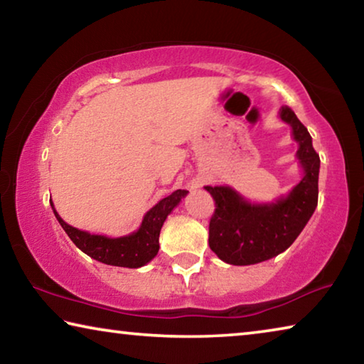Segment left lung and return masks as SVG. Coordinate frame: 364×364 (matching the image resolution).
I'll return each instance as SVG.
<instances>
[{
  "label": "left lung",
  "instance_id": "8db88e82",
  "mask_svg": "<svg viewBox=\"0 0 364 364\" xmlns=\"http://www.w3.org/2000/svg\"><path fill=\"white\" fill-rule=\"evenodd\" d=\"M279 117L292 128L304 168V178L291 193L271 204H250L230 186H205L215 200L208 245L230 264H255L279 255L291 247L318 205L319 156L310 133L291 107L282 106Z\"/></svg>",
  "mask_w": 364,
  "mask_h": 364
}]
</instances>
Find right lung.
Segmentation results:
<instances>
[{
	"label": "right lung",
	"mask_w": 364,
	"mask_h": 364,
	"mask_svg": "<svg viewBox=\"0 0 364 364\" xmlns=\"http://www.w3.org/2000/svg\"><path fill=\"white\" fill-rule=\"evenodd\" d=\"M188 191L176 189L175 193L164 197L159 204L154 205L149 212L144 215L143 223L139 230L128 236L122 237H107L102 234H90L82 230H77L59 217L53 202V212L56 215L60 226L64 228L67 236L72 239V242L77 247L90 255L95 260L112 264V267L123 268H139L149 263L159 252V236L165 218L170 212L180 204V200L186 196Z\"/></svg>",
	"instance_id": "right-lung-1"
}]
</instances>
